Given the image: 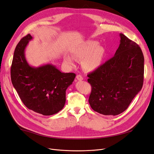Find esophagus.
Instances as JSON below:
<instances>
[{
	"instance_id": "obj_1",
	"label": "esophagus",
	"mask_w": 154,
	"mask_h": 154,
	"mask_svg": "<svg viewBox=\"0 0 154 154\" xmlns=\"http://www.w3.org/2000/svg\"><path fill=\"white\" fill-rule=\"evenodd\" d=\"M76 79H77L78 80H80V81L83 80V77H82L81 75H80V74H79V75H77V76H76Z\"/></svg>"
}]
</instances>
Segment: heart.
<instances>
[{
	"label": "heart",
	"mask_w": 154,
	"mask_h": 154,
	"mask_svg": "<svg viewBox=\"0 0 154 154\" xmlns=\"http://www.w3.org/2000/svg\"><path fill=\"white\" fill-rule=\"evenodd\" d=\"M104 55L105 49L94 40H88L73 51L74 58L83 59L82 66L87 71H95L98 68L103 62ZM63 60L70 67H74L75 65L74 59L69 56H66Z\"/></svg>",
	"instance_id": "heart-1"
}]
</instances>
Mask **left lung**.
I'll return each mask as SVG.
<instances>
[{
  "instance_id": "left-lung-1",
  "label": "left lung",
  "mask_w": 154,
  "mask_h": 154,
  "mask_svg": "<svg viewBox=\"0 0 154 154\" xmlns=\"http://www.w3.org/2000/svg\"><path fill=\"white\" fill-rule=\"evenodd\" d=\"M114 57L88 74L92 87L88 102L94 111L105 116L122 113L141 90L144 56L141 48L122 33Z\"/></svg>"
}]
</instances>
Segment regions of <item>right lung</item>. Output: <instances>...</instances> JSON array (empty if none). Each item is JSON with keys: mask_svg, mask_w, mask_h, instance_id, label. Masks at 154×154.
I'll return each instance as SVG.
<instances>
[{"mask_svg": "<svg viewBox=\"0 0 154 154\" xmlns=\"http://www.w3.org/2000/svg\"><path fill=\"white\" fill-rule=\"evenodd\" d=\"M32 39L28 34L17 45L11 67V82L27 108L44 116L53 115L63 108L66 90L76 74L62 72L51 63L31 66L25 49Z\"/></svg>", "mask_w": 154, "mask_h": 154, "instance_id": "right-lung-1", "label": "right lung"}]
</instances>
